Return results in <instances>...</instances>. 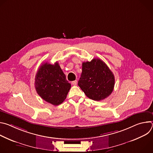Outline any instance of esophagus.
I'll return each instance as SVG.
<instances>
[{
    "mask_svg": "<svg viewBox=\"0 0 153 153\" xmlns=\"http://www.w3.org/2000/svg\"><path fill=\"white\" fill-rule=\"evenodd\" d=\"M77 81L76 80H74V81H73V82H71V83H72V85H76V84H77Z\"/></svg>",
    "mask_w": 153,
    "mask_h": 153,
    "instance_id": "34e87169",
    "label": "esophagus"
}]
</instances>
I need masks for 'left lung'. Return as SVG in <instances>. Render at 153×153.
<instances>
[{"label": "left lung", "instance_id": "8db88e82", "mask_svg": "<svg viewBox=\"0 0 153 153\" xmlns=\"http://www.w3.org/2000/svg\"><path fill=\"white\" fill-rule=\"evenodd\" d=\"M114 76L106 64L98 58L82 63V72L78 85L88 98L99 101L113 91Z\"/></svg>", "mask_w": 153, "mask_h": 153}]
</instances>
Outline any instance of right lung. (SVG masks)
<instances>
[{
    "instance_id": "add662e5",
    "label": "right lung",
    "mask_w": 153,
    "mask_h": 153,
    "mask_svg": "<svg viewBox=\"0 0 153 153\" xmlns=\"http://www.w3.org/2000/svg\"><path fill=\"white\" fill-rule=\"evenodd\" d=\"M35 88L42 99L53 105H59L65 99L71 88L57 62L54 65L42 63L35 76Z\"/></svg>"
}]
</instances>
